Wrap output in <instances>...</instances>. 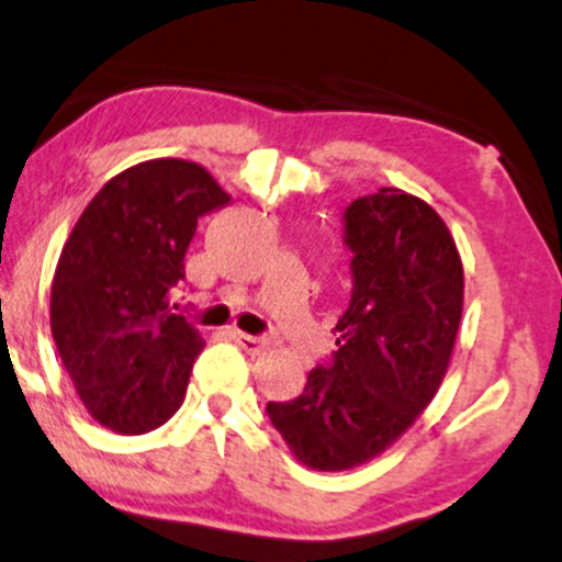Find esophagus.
Here are the masks:
<instances>
[{"label": "esophagus", "mask_w": 562, "mask_h": 562, "mask_svg": "<svg viewBox=\"0 0 562 562\" xmlns=\"http://www.w3.org/2000/svg\"><path fill=\"white\" fill-rule=\"evenodd\" d=\"M233 337L238 340V346L243 350H248V353H263V350L272 346V340H269L267 335H248V333H238V329H235Z\"/></svg>", "instance_id": "34e87169"}]
</instances>
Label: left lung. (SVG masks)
Segmentation results:
<instances>
[{"mask_svg":"<svg viewBox=\"0 0 562 562\" xmlns=\"http://www.w3.org/2000/svg\"><path fill=\"white\" fill-rule=\"evenodd\" d=\"M350 303L337 350L306 387L267 403L272 427L301 463L346 471L380 456L431 403L463 314V263L427 201L380 188L342 214Z\"/></svg>","mask_w":562,"mask_h":562,"instance_id":"obj_1","label":"left lung"}]
</instances>
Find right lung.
Returning a JSON list of instances; mask_svg holds the SVG:
<instances>
[{"label":"right lung","instance_id":"add662e5","mask_svg":"<svg viewBox=\"0 0 562 562\" xmlns=\"http://www.w3.org/2000/svg\"><path fill=\"white\" fill-rule=\"evenodd\" d=\"M229 204L204 167L140 161L93 195L52 282V335L101 427L146 435L186 397L204 337L175 314L199 220Z\"/></svg>","mask_w":562,"mask_h":562}]
</instances>
